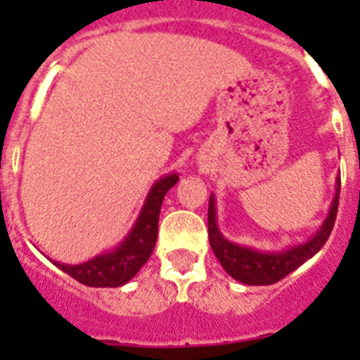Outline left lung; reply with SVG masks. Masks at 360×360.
Here are the masks:
<instances>
[{"label": "left lung", "instance_id": "left-lung-1", "mask_svg": "<svg viewBox=\"0 0 360 360\" xmlns=\"http://www.w3.org/2000/svg\"><path fill=\"white\" fill-rule=\"evenodd\" d=\"M338 198H340V177L336 179V194L330 203L329 214L319 226L314 237L301 243V245L288 246L284 250H257L252 246H243L226 239L217 224V205L214 196L209 198L207 224H209V245L213 248L214 256L224 267V271L231 278L239 280L246 285H269L278 282L290 273H293L302 263L316 256L321 246L327 243L333 226H335L336 213H338Z\"/></svg>", "mask_w": 360, "mask_h": 360}]
</instances>
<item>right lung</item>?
<instances>
[{"label":"right lung","instance_id":"right-lung-1","mask_svg":"<svg viewBox=\"0 0 360 360\" xmlns=\"http://www.w3.org/2000/svg\"><path fill=\"white\" fill-rule=\"evenodd\" d=\"M177 181H179V175L169 174L160 177L151 186L132 230L112 252L98 254L89 262L78 263V265L53 263L61 271L70 274L72 278L78 280L80 284L91 285V288H120L127 284L130 278H134L136 273L143 267V263L153 254V248L157 245L158 214L162 207V200L166 192Z\"/></svg>","mask_w":360,"mask_h":360}]
</instances>
